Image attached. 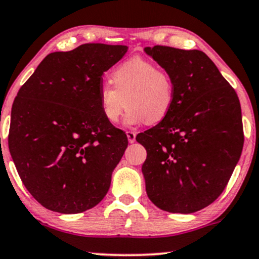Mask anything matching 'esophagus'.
<instances>
[{"label":"esophagus","instance_id":"esophagus-1","mask_svg":"<svg viewBox=\"0 0 259 259\" xmlns=\"http://www.w3.org/2000/svg\"><path fill=\"white\" fill-rule=\"evenodd\" d=\"M126 136H127V140H129L130 143H134L136 140V134L134 132H126Z\"/></svg>","mask_w":259,"mask_h":259}]
</instances>
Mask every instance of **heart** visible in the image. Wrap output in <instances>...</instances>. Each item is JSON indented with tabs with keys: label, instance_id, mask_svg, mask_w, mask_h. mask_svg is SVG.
Here are the masks:
<instances>
[{
	"label": "heart",
	"instance_id": "obj_1",
	"mask_svg": "<svg viewBox=\"0 0 259 259\" xmlns=\"http://www.w3.org/2000/svg\"><path fill=\"white\" fill-rule=\"evenodd\" d=\"M111 83L113 87L103 84L98 92L101 114L109 123H118L126 106V123L155 125L166 119L175 105L171 75L143 57H132L117 65Z\"/></svg>",
	"mask_w": 259,
	"mask_h": 259
}]
</instances>
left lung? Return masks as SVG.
I'll return each mask as SVG.
<instances>
[{"label":"left lung","instance_id":"8db88e82","mask_svg":"<svg viewBox=\"0 0 259 259\" xmlns=\"http://www.w3.org/2000/svg\"><path fill=\"white\" fill-rule=\"evenodd\" d=\"M175 83L165 120L136 136L147 150L146 191L161 210L191 214L222 194L241 155L244 130L234 88L199 50L146 48Z\"/></svg>","mask_w":259,"mask_h":259}]
</instances>
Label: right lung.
<instances>
[{
    "instance_id": "right-lung-1",
    "label": "right lung",
    "mask_w": 259,
    "mask_h": 259,
    "mask_svg": "<svg viewBox=\"0 0 259 259\" xmlns=\"http://www.w3.org/2000/svg\"><path fill=\"white\" fill-rule=\"evenodd\" d=\"M125 45L83 44L48 55L12 107L9 152L25 188L42 207L77 214L96 207L127 147L101 114L103 75Z\"/></svg>"
}]
</instances>
